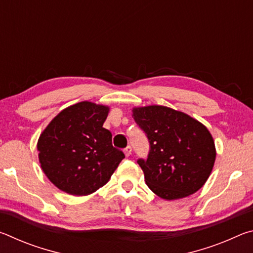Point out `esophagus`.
Wrapping results in <instances>:
<instances>
[{
	"mask_svg": "<svg viewBox=\"0 0 253 253\" xmlns=\"http://www.w3.org/2000/svg\"><path fill=\"white\" fill-rule=\"evenodd\" d=\"M124 153H125V155L128 157L131 154V147L130 146H127L125 149H124Z\"/></svg>",
	"mask_w": 253,
	"mask_h": 253,
	"instance_id": "esophagus-1",
	"label": "esophagus"
}]
</instances>
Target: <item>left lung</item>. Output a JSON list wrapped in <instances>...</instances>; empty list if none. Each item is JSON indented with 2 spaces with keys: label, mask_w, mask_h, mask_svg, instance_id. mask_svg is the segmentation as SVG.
I'll use <instances>...</instances> for the list:
<instances>
[{
  "label": "left lung",
  "mask_w": 253,
  "mask_h": 253,
  "mask_svg": "<svg viewBox=\"0 0 253 253\" xmlns=\"http://www.w3.org/2000/svg\"><path fill=\"white\" fill-rule=\"evenodd\" d=\"M132 116L149 143L147 160L137 161L147 186L164 200L199 191L211 174L216 155L208 128L165 106L134 108Z\"/></svg>",
  "instance_id": "8db88e82"
}]
</instances>
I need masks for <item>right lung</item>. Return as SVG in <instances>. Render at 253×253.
<instances>
[{
	"label": "right lung",
	"instance_id": "right-lung-1",
	"mask_svg": "<svg viewBox=\"0 0 253 253\" xmlns=\"http://www.w3.org/2000/svg\"><path fill=\"white\" fill-rule=\"evenodd\" d=\"M109 108L81 101L63 109L38 140L41 169L60 190L88 195L104 186L125 158L102 127Z\"/></svg>",
	"mask_w": 253,
	"mask_h": 253
}]
</instances>
